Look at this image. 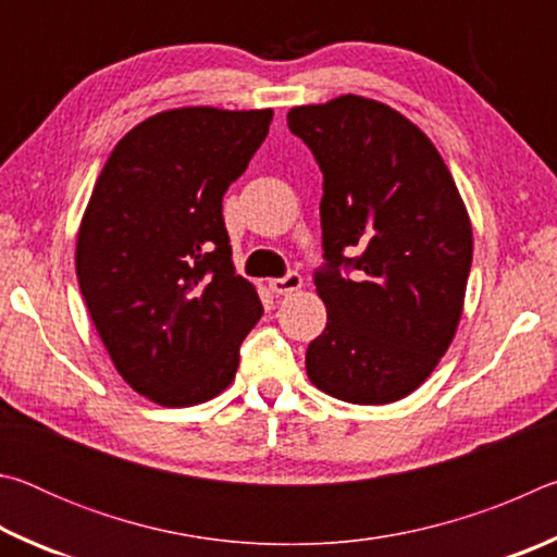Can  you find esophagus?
<instances>
[{
	"instance_id": "1",
	"label": "esophagus",
	"mask_w": 557,
	"mask_h": 557,
	"mask_svg": "<svg viewBox=\"0 0 557 557\" xmlns=\"http://www.w3.org/2000/svg\"><path fill=\"white\" fill-rule=\"evenodd\" d=\"M301 287V275L299 272H287L285 277H277L270 282V289L275 292V295H292V292H297Z\"/></svg>"
}]
</instances>
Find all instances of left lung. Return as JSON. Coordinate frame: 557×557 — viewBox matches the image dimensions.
<instances>
[{
    "instance_id": "1",
    "label": "left lung",
    "mask_w": 557,
    "mask_h": 557,
    "mask_svg": "<svg viewBox=\"0 0 557 557\" xmlns=\"http://www.w3.org/2000/svg\"><path fill=\"white\" fill-rule=\"evenodd\" d=\"M324 174L326 329L307 348L319 391L356 405L400 400L457 332L471 223L435 145L400 112L361 96L287 115Z\"/></svg>"
}]
</instances>
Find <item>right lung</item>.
Listing matches in <instances>:
<instances>
[{"label": "right lung", "instance_id": "obj_1", "mask_svg": "<svg viewBox=\"0 0 557 557\" xmlns=\"http://www.w3.org/2000/svg\"><path fill=\"white\" fill-rule=\"evenodd\" d=\"M272 110H166L112 149L78 231L75 272L92 324L132 388L186 408L228 388L262 317L235 275L223 194Z\"/></svg>", "mask_w": 557, "mask_h": 557}]
</instances>
